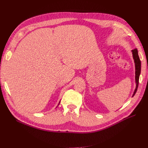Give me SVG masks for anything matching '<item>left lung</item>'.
Returning <instances> with one entry per match:
<instances>
[{"label":"left lung","mask_w":148,"mask_h":148,"mask_svg":"<svg viewBox=\"0 0 148 148\" xmlns=\"http://www.w3.org/2000/svg\"><path fill=\"white\" fill-rule=\"evenodd\" d=\"M133 58L134 59V62H135V83H136V88L134 91L132 97L135 96V93L136 92L137 89L138 87L139 84V78H140V75L141 73V61L140 59V57L138 56V52L137 49H135L132 51Z\"/></svg>","instance_id":"8db88e82"}]
</instances>
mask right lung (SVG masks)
<instances>
[{
  "label": "right lung",
  "mask_w": 148,
  "mask_h": 148,
  "mask_svg": "<svg viewBox=\"0 0 148 148\" xmlns=\"http://www.w3.org/2000/svg\"><path fill=\"white\" fill-rule=\"evenodd\" d=\"M60 102H59V104H60Z\"/></svg>",
  "instance_id": "1"
}]
</instances>
